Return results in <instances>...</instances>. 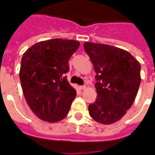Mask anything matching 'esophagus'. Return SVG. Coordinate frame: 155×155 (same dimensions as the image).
I'll use <instances>...</instances> for the list:
<instances>
[{
	"instance_id": "obj_1",
	"label": "esophagus",
	"mask_w": 155,
	"mask_h": 155,
	"mask_svg": "<svg viewBox=\"0 0 155 155\" xmlns=\"http://www.w3.org/2000/svg\"><path fill=\"white\" fill-rule=\"evenodd\" d=\"M79 88H80V90H84L86 88V86H85V85H80V86H79Z\"/></svg>"
}]
</instances>
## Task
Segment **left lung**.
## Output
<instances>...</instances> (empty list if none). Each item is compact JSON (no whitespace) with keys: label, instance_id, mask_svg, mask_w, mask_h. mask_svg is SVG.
Wrapping results in <instances>:
<instances>
[{"label":"left lung","instance_id":"1","mask_svg":"<svg viewBox=\"0 0 155 155\" xmlns=\"http://www.w3.org/2000/svg\"><path fill=\"white\" fill-rule=\"evenodd\" d=\"M94 66L97 98L88 106L96 121L110 125L125 116L131 107L141 83V65L131 54L109 45L84 42Z\"/></svg>","mask_w":155,"mask_h":155}]
</instances>
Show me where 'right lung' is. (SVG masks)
Listing matches in <instances>:
<instances>
[{
	"instance_id": "obj_1",
	"label": "right lung",
	"mask_w": 155,
	"mask_h": 155,
	"mask_svg": "<svg viewBox=\"0 0 155 155\" xmlns=\"http://www.w3.org/2000/svg\"><path fill=\"white\" fill-rule=\"evenodd\" d=\"M79 47L75 40L54 38L33 45L23 54L21 87L30 108L40 119L57 122L69 113L76 92L65 74L70 57Z\"/></svg>"
}]
</instances>
